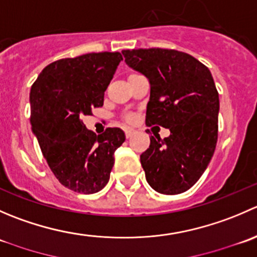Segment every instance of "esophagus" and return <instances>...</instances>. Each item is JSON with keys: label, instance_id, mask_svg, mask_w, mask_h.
<instances>
[{"label": "esophagus", "instance_id": "1", "mask_svg": "<svg viewBox=\"0 0 257 257\" xmlns=\"http://www.w3.org/2000/svg\"><path fill=\"white\" fill-rule=\"evenodd\" d=\"M133 133H134V132H133V129H125V137H126V138H131V137L132 136H133Z\"/></svg>", "mask_w": 257, "mask_h": 257}]
</instances>
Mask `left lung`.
<instances>
[{
    "label": "left lung",
    "mask_w": 257,
    "mask_h": 257,
    "mask_svg": "<svg viewBox=\"0 0 257 257\" xmlns=\"http://www.w3.org/2000/svg\"><path fill=\"white\" fill-rule=\"evenodd\" d=\"M125 63L150 83L145 124L170 131L150 138L141 155L145 178L155 191L175 195L200 179L217 142L219 93L209 68L175 49L121 51Z\"/></svg>",
    "instance_id": "left-lung-1"
}]
</instances>
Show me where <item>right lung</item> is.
Wrapping results in <instances>:
<instances>
[{"instance_id":"right-lung-1","label":"right lung","mask_w":257,"mask_h":257,"mask_svg":"<svg viewBox=\"0 0 257 257\" xmlns=\"http://www.w3.org/2000/svg\"><path fill=\"white\" fill-rule=\"evenodd\" d=\"M119 52L87 53L48 64L30 93L31 125L54 177L71 190L98 193L107 185L114 152L125 141L119 128L97 136L83 124L102 107L119 62Z\"/></svg>"}]
</instances>
